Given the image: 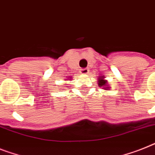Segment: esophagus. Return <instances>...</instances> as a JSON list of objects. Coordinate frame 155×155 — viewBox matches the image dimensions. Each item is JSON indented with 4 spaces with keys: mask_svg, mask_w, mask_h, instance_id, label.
<instances>
[{
    "mask_svg": "<svg viewBox=\"0 0 155 155\" xmlns=\"http://www.w3.org/2000/svg\"><path fill=\"white\" fill-rule=\"evenodd\" d=\"M89 69L88 68H83L81 70V74H89Z\"/></svg>",
    "mask_w": 155,
    "mask_h": 155,
    "instance_id": "34e87169",
    "label": "esophagus"
}]
</instances>
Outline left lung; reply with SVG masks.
Returning <instances> with one entry per match:
<instances>
[{
  "instance_id": "8db88e82",
  "label": "left lung",
  "mask_w": 155,
  "mask_h": 155,
  "mask_svg": "<svg viewBox=\"0 0 155 155\" xmlns=\"http://www.w3.org/2000/svg\"><path fill=\"white\" fill-rule=\"evenodd\" d=\"M97 84L98 86L102 87L105 90H110V88L111 87L109 86V85H108V81L105 80V78L104 76H99L97 77Z\"/></svg>"
}]
</instances>
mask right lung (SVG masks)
Returning <instances> with one entry per match:
<instances>
[{
	"label": "right lung",
	"instance_id": "1",
	"mask_svg": "<svg viewBox=\"0 0 155 155\" xmlns=\"http://www.w3.org/2000/svg\"><path fill=\"white\" fill-rule=\"evenodd\" d=\"M70 79H71V78H70Z\"/></svg>",
	"mask_w": 155,
	"mask_h": 155
}]
</instances>
